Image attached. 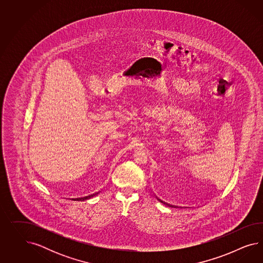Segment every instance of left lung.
I'll use <instances>...</instances> for the list:
<instances>
[{
    "label": "left lung",
    "instance_id": "obj_1",
    "mask_svg": "<svg viewBox=\"0 0 263 263\" xmlns=\"http://www.w3.org/2000/svg\"><path fill=\"white\" fill-rule=\"evenodd\" d=\"M159 200H161V199H159ZM161 202H163V200H161ZM172 206H173V205H172ZM174 206H175V205H174Z\"/></svg>",
    "mask_w": 263,
    "mask_h": 263
}]
</instances>
